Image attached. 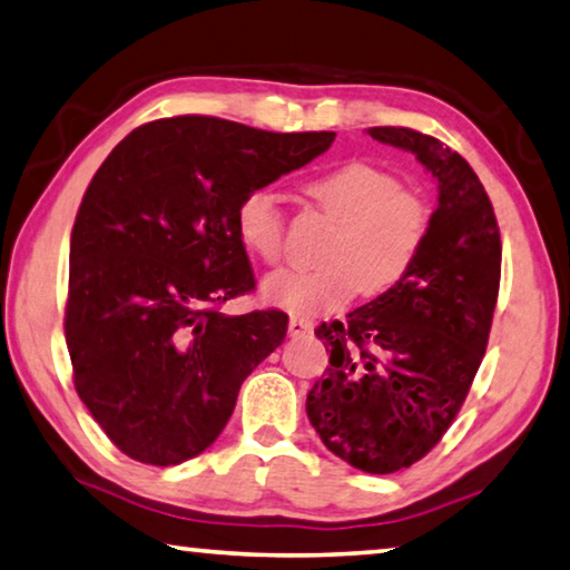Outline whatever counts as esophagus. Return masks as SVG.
<instances>
[{
    "instance_id": "34e87169",
    "label": "esophagus",
    "mask_w": 570,
    "mask_h": 570,
    "mask_svg": "<svg viewBox=\"0 0 570 570\" xmlns=\"http://www.w3.org/2000/svg\"><path fill=\"white\" fill-rule=\"evenodd\" d=\"M311 331H313V323L305 321V318H291V323H287V334H291L293 338L308 336Z\"/></svg>"
}]
</instances>
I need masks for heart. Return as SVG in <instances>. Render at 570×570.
Wrapping results in <instances>:
<instances>
[{
	"label": "heart",
	"mask_w": 570,
	"mask_h": 570,
	"mask_svg": "<svg viewBox=\"0 0 570 570\" xmlns=\"http://www.w3.org/2000/svg\"><path fill=\"white\" fill-rule=\"evenodd\" d=\"M305 194L336 222L321 269H279L262 279L269 305L293 315L336 313L356 293L376 297L407 277L431 232L425 200L402 190L395 175L348 160L305 183ZM239 244L267 265L283 257L285 216L275 194L249 190L234 208Z\"/></svg>",
	"instance_id": "obj_1"
}]
</instances>
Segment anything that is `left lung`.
Listing matches in <instances>:
<instances>
[{
  "label": "left lung",
  "mask_w": 570,
  "mask_h": 570,
  "mask_svg": "<svg viewBox=\"0 0 570 570\" xmlns=\"http://www.w3.org/2000/svg\"><path fill=\"white\" fill-rule=\"evenodd\" d=\"M366 132L431 170L438 208L400 285L315 328L331 356L305 410L331 453L366 474H395L441 441L469 395L492 328L502 242L492 200L459 153L407 127Z\"/></svg>",
  "instance_id": "obj_1"
}]
</instances>
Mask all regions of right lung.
<instances>
[{
	"mask_svg": "<svg viewBox=\"0 0 570 570\" xmlns=\"http://www.w3.org/2000/svg\"><path fill=\"white\" fill-rule=\"evenodd\" d=\"M334 137L186 114L137 127L96 170L71 234L66 344L78 397L129 459L204 453L283 344L285 313L218 311L255 291L234 208Z\"/></svg>",
	"mask_w": 570,
	"mask_h": 570,
	"instance_id": "right-lung-1",
	"label": "right lung"
}]
</instances>
